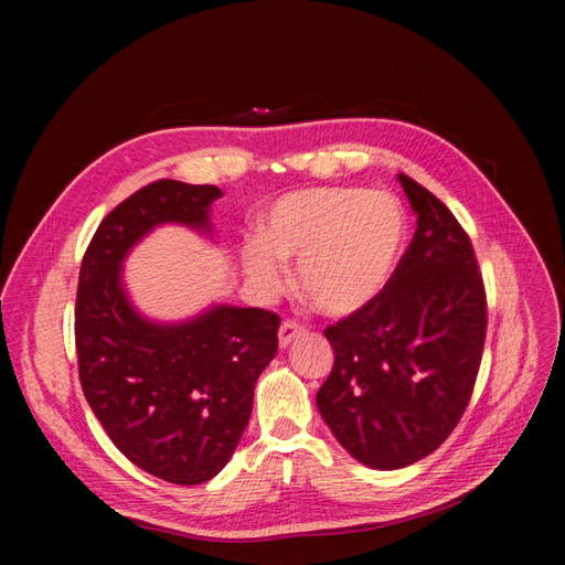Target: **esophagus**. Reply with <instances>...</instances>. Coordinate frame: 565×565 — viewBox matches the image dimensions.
Wrapping results in <instances>:
<instances>
[{
	"label": "esophagus",
	"mask_w": 565,
	"mask_h": 565,
	"mask_svg": "<svg viewBox=\"0 0 565 565\" xmlns=\"http://www.w3.org/2000/svg\"><path fill=\"white\" fill-rule=\"evenodd\" d=\"M301 334H306V328H303L301 322H297V320H285V322L280 324V330H278L280 349H285V347L292 344V341H295V339H299Z\"/></svg>",
	"instance_id": "esophagus-1"
}]
</instances>
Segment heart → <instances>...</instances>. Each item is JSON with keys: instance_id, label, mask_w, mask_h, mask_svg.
I'll use <instances>...</instances> for the list:
<instances>
[{"instance_id": "heart-1", "label": "heart", "mask_w": 565, "mask_h": 565, "mask_svg": "<svg viewBox=\"0 0 565 565\" xmlns=\"http://www.w3.org/2000/svg\"><path fill=\"white\" fill-rule=\"evenodd\" d=\"M405 237L403 204L386 191L303 188L266 212L259 243L243 249V262L256 285L276 289L282 282L278 259H299L303 297L324 313L349 316L384 292Z\"/></svg>"}]
</instances>
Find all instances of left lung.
<instances>
[{"instance_id": "left-lung-1", "label": "left lung", "mask_w": 565, "mask_h": 565, "mask_svg": "<svg viewBox=\"0 0 565 565\" xmlns=\"http://www.w3.org/2000/svg\"><path fill=\"white\" fill-rule=\"evenodd\" d=\"M417 214L384 292L324 328L334 367L316 403L361 465L403 469L431 455L465 415L488 328L467 231L434 193L398 174Z\"/></svg>"}]
</instances>
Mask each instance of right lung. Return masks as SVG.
<instances>
[{
  "label": "right lung",
  "instance_id": "right-lung-1",
  "mask_svg": "<svg viewBox=\"0 0 565 565\" xmlns=\"http://www.w3.org/2000/svg\"><path fill=\"white\" fill-rule=\"evenodd\" d=\"M216 198V185H143L100 221L79 268L84 398L119 452L177 486L204 483L226 467L249 422L254 384L278 351L280 318L221 303L185 322H152L125 292L122 262L160 224L210 233Z\"/></svg>",
  "mask_w": 565,
  "mask_h": 565
}]
</instances>
